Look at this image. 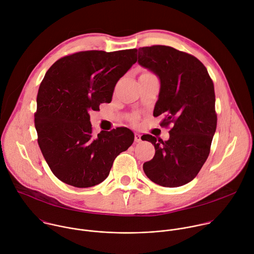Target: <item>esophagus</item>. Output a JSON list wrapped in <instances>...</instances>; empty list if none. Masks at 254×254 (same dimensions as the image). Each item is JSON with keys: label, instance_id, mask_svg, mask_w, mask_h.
Listing matches in <instances>:
<instances>
[{"label": "esophagus", "instance_id": "esophagus-1", "mask_svg": "<svg viewBox=\"0 0 254 254\" xmlns=\"http://www.w3.org/2000/svg\"><path fill=\"white\" fill-rule=\"evenodd\" d=\"M140 140H141L140 134L137 133V132H135V133H134V141H135V142H139Z\"/></svg>", "mask_w": 254, "mask_h": 254}]
</instances>
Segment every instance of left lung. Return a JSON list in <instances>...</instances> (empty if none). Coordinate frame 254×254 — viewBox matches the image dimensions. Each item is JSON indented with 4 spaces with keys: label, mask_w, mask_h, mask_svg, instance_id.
Wrapping results in <instances>:
<instances>
[{
    "label": "left lung",
    "mask_w": 254,
    "mask_h": 254,
    "mask_svg": "<svg viewBox=\"0 0 254 254\" xmlns=\"http://www.w3.org/2000/svg\"><path fill=\"white\" fill-rule=\"evenodd\" d=\"M137 62L160 78L154 117L163 115L161 126H173L168 140L141 136L156 150L143 172L160 186H183L198 175L210 153L217 127L213 81L199 59L170 46L140 47Z\"/></svg>",
    "instance_id": "1"
}]
</instances>
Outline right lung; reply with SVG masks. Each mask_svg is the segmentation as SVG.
<instances>
[{
  "label": "right lung",
  "instance_id": "add662e5",
  "mask_svg": "<svg viewBox=\"0 0 254 254\" xmlns=\"http://www.w3.org/2000/svg\"><path fill=\"white\" fill-rule=\"evenodd\" d=\"M136 52L81 51L60 58L46 72L37 94L35 127L45 161L63 183L77 188L101 183L115 159L133 142L127 127L96 135L89 112L112 101L117 82L136 62Z\"/></svg>",
  "mask_w": 254,
  "mask_h": 254
}]
</instances>
